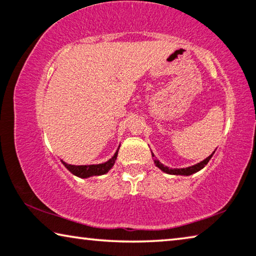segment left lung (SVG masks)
I'll return each mask as SVG.
<instances>
[{"label":"left lung","instance_id":"8db88e82","mask_svg":"<svg viewBox=\"0 0 256 256\" xmlns=\"http://www.w3.org/2000/svg\"><path fill=\"white\" fill-rule=\"evenodd\" d=\"M214 152H215V151H214ZM214 152L212 153V154H210V156H207V158H206L205 160L200 161V162L194 164V166H191V167H186V168H174V169H172V168H169V167L164 166V164H161L160 161H159V160H156V159H154V164H156V167H158L159 169H161V170H162L164 172H167V174H170V175H183V176H188V175L194 174V172H196L202 170V169L204 167H205L206 164H208V161L210 160L212 156H213ZM152 156H154V154H153V153H152Z\"/></svg>","mask_w":256,"mask_h":256}]
</instances>
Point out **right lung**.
Wrapping results in <instances>:
<instances>
[{
  "label": "right lung",
  "mask_w": 256,
  "mask_h": 256,
  "mask_svg": "<svg viewBox=\"0 0 256 256\" xmlns=\"http://www.w3.org/2000/svg\"><path fill=\"white\" fill-rule=\"evenodd\" d=\"M119 148H120V145H119ZM118 151L119 150H116L114 156H113L111 159L103 164H84V166L82 164V166H76V164H66L62 160V162L70 172H72L73 175H76V176H78V178H92V176H100V175L106 174L110 169L114 166V162H116V156H118Z\"/></svg>",
  "instance_id": "right-lung-1"
}]
</instances>
